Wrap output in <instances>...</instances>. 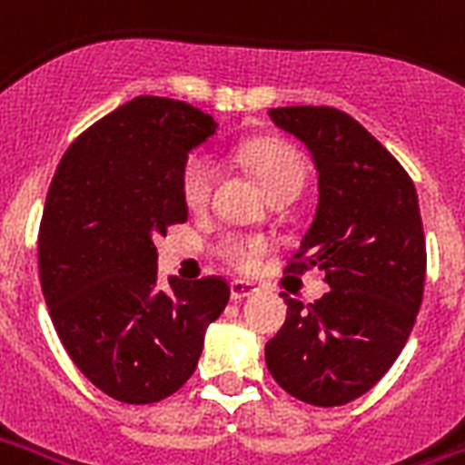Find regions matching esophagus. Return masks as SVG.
Returning a JSON list of instances; mask_svg holds the SVG:
<instances>
[{
    "label": "esophagus",
    "instance_id": "esophagus-1",
    "mask_svg": "<svg viewBox=\"0 0 465 465\" xmlns=\"http://www.w3.org/2000/svg\"><path fill=\"white\" fill-rule=\"evenodd\" d=\"M259 293L256 283L251 281H232V301H243V298H251V295Z\"/></svg>",
    "mask_w": 465,
    "mask_h": 465
}]
</instances>
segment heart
Here are the masks:
<instances>
[{
  "label": "heart",
  "mask_w": 465,
  "mask_h": 465,
  "mask_svg": "<svg viewBox=\"0 0 465 465\" xmlns=\"http://www.w3.org/2000/svg\"><path fill=\"white\" fill-rule=\"evenodd\" d=\"M243 163L253 172V177L266 189L281 187V184H301L302 182V157L298 150L278 140H259L243 147ZM214 184V164L206 154H192L184 167H182V199L189 209H202L209 202ZM268 243L263 239H251L242 233H226L216 243V253L222 256L229 266L249 268L256 266V261Z\"/></svg>",
  "instance_id": "1"
}]
</instances>
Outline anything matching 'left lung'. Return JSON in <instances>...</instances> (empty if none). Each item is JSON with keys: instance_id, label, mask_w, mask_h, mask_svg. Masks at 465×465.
Masks as SVG:
<instances>
[{"instance_id": "8db88e82", "label": "left lung", "mask_w": 465, "mask_h": 465, "mask_svg": "<svg viewBox=\"0 0 465 465\" xmlns=\"http://www.w3.org/2000/svg\"><path fill=\"white\" fill-rule=\"evenodd\" d=\"M308 147L318 206L285 271H325L330 291L302 305L266 342V364L291 397L342 407L384 377L414 328L426 243L414 182L355 118L328 105L268 110Z\"/></svg>"}]
</instances>
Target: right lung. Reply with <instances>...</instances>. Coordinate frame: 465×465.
<instances>
[{"label": "right lung", "instance_id": "1", "mask_svg": "<svg viewBox=\"0 0 465 465\" xmlns=\"http://www.w3.org/2000/svg\"><path fill=\"white\" fill-rule=\"evenodd\" d=\"M216 133L189 103L140 95L75 137L51 180L39 278L58 338L108 397L153 404L194 374L229 283L157 288L154 236L187 222L182 167Z\"/></svg>", "mask_w": 465, "mask_h": 465}]
</instances>
